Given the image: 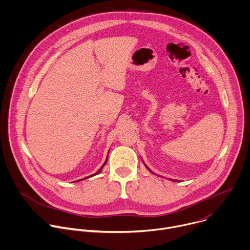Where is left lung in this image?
<instances>
[{"label":"left lung","mask_w":250,"mask_h":250,"mask_svg":"<svg viewBox=\"0 0 250 250\" xmlns=\"http://www.w3.org/2000/svg\"><path fill=\"white\" fill-rule=\"evenodd\" d=\"M146 168H147V169H148V167H147V166H146ZM148 170H149V169H148ZM149 171H150V170H149ZM150 172H151V171H150ZM151 173H152V172H151Z\"/></svg>","instance_id":"1"}]
</instances>
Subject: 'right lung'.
<instances>
[{
  "label": "right lung",
  "instance_id": "1",
  "mask_svg": "<svg viewBox=\"0 0 250 250\" xmlns=\"http://www.w3.org/2000/svg\"><path fill=\"white\" fill-rule=\"evenodd\" d=\"M107 157H108V156H107ZM106 161H107V158H106V160H105V162H104V164H103V166H102V167H101V168H100V169H99V171H98V172H97V173H95V174H93V175H91V176H89V177H92V176H94V175H97V174H99V173H101V171H102V170H103V168H104V165H105V164H106ZM87 178H88V177H87ZM78 181H80V180H78Z\"/></svg>",
  "mask_w": 250,
  "mask_h": 250
}]
</instances>
